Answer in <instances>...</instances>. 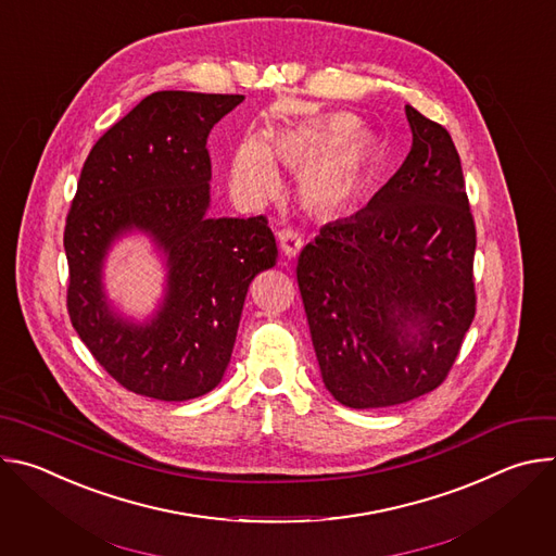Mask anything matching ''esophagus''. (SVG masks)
Masks as SVG:
<instances>
[{
  "label": "esophagus",
  "mask_w": 556,
  "mask_h": 556,
  "mask_svg": "<svg viewBox=\"0 0 556 556\" xmlns=\"http://www.w3.org/2000/svg\"><path fill=\"white\" fill-rule=\"evenodd\" d=\"M277 240H279L281 255H283L286 260H294V257L299 255L301 247H303V242H301V235H299L296 230H292V228H283V230H279Z\"/></svg>",
  "instance_id": "obj_1"
}]
</instances>
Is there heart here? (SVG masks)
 <instances>
[{
  "instance_id": "1",
  "label": "heart",
  "mask_w": 556,
  "mask_h": 556,
  "mask_svg": "<svg viewBox=\"0 0 556 556\" xmlns=\"http://www.w3.org/2000/svg\"><path fill=\"white\" fill-rule=\"evenodd\" d=\"M275 157L299 169V198L305 208L341 215L367 187L378 161V140L348 112L296 121L273 131L266 142L247 138L228 169V189L237 202L260 206L279 191Z\"/></svg>"
}]
</instances>
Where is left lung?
<instances>
[{
	"label": "left lung",
	"mask_w": 556,
	"mask_h": 556,
	"mask_svg": "<svg viewBox=\"0 0 556 556\" xmlns=\"http://www.w3.org/2000/svg\"><path fill=\"white\" fill-rule=\"evenodd\" d=\"M412 151L296 264L326 389L345 407L403 405L453 367L475 316V224L448 131L405 105Z\"/></svg>",
	"instance_id": "1"
}]
</instances>
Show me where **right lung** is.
I'll return each instance as SVG.
<instances>
[{
	"mask_svg": "<svg viewBox=\"0 0 556 556\" xmlns=\"http://www.w3.org/2000/svg\"><path fill=\"white\" fill-rule=\"evenodd\" d=\"M242 101L153 92L97 140L76 185L63 232L70 321L105 371L147 399L182 403L219 384L249 286L277 262L264 215H206V138ZM129 231H144L168 270L144 323L123 317L102 281L106 253Z\"/></svg>",
	"mask_w": 556,
	"mask_h": 556,
	"instance_id": "right-lung-1",
	"label": "right lung"
}]
</instances>
